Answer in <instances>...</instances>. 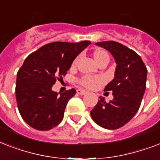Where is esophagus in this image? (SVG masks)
Returning <instances> with one entry per match:
<instances>
[{
	"label": "esophagus",
	"instance_id": "esophagus-1",
	"mask_svg": "<svg viewBox=\"0 0 160 160\" xmlns=\"http://www.w3.org/2000/svg\"><path fill=\"white\" fill-rule=\"evenodd\" d=\"M77 93L79 95H85V94H87V91L85 90H82V89H78Z\"/></svg>",
	"mask_w": 160,
	"mask_h": 160
}]
</instances>
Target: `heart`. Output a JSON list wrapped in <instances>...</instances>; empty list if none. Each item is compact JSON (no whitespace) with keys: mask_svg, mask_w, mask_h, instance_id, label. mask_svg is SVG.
Returning <instances> with one entry per match:
<instances>
[{"mask_svg":"<svg viewBox=\"0 0 160 160\" xmlns=\"http://www.w3.org/2000/svg\"><path fill=\"white\" fill-rule=\"evenodd\" d=\"M94 57H95V61L97 62V64L101 61L102 60H104L105 58H109V55L107 54V52H105V51H96L94 55ZM76 60H75L74 61L73 64H75L76 63ZM100 80V79L96 76H93V75H84L83 77H81L79 80V82L82 86L85 88H88V89H90V88L94 87V85L96 84Z\"/></svg>","mask_w":160,"mask_h":160,"instance_id":"heart-1","label":"heart"}]
</instances>
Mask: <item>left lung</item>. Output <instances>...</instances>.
I'll return each instance as SVG.
<instances>
[{"mask_svg": "<svg viewBox=\"0 0 160 160\" xmlns=\"http://www.w3.org/2000/svg\"><path fill=\"white\" fill-rule=\"evenodd\" d=\"M95 45L109 51L117 65L114 78L105 88V91L113 92L114 99L107 103L100 96L90 115L105 129H119L139 110L146 88L147 68L135 51L122 44L109 41Z\"/></svg>", "mask_w": 160, "mask_h": 160, "instance_id": "8db88e82", "label": "left lung"}]
</instances>
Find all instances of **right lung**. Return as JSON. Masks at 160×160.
Instances as JSON below:
<instances>
[{"label": "right lung", "mask_w": 160, "mask_h": 160, "mask_svg": "<svg viewBox=\"0 0 160 160\" xmlns=\"http://www.w3.org/2000/svg\"><path fill=\"white\" fill-rule=\"evenodd\" d=\"M90 41H56L45 45L26 57L17 72L16 97L22 119L37 130H50L60 124L75 89L58 94L56 80L65 76L73 60Z\"/></svg>", "instance_id": "add662e5"}]
</instances>
